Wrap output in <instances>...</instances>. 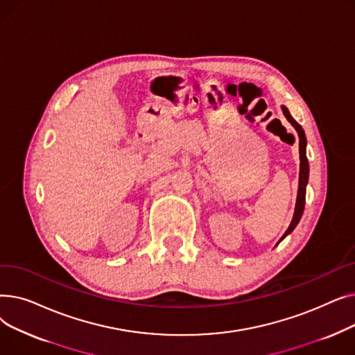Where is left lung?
<instances>
[{
  "instance_id": "1",
  "label": "left lung",
  "mask_w": 355,
  "mask_h": 355,
  "mask_svg": "<svg viewBox=\"0 0 355 355\" xmlns=\"http://www.w3.org/2000/svg\"><path fill=\"white\" fill-rule=\"evenodd\" d=\"M284 115L286 116V119L295 126L297 135H300V158H301V170H300V187H297V198H296V207H295V214L293 218L291 221V225L288 227V230L285 232L284 237L285 239L295 227L297 223H300L302 213H304V207H305V191H306V184H308V175H309V164H308V158H306V138H305V132L302 126L297 123L289 114V110L284 106ZM281 239V240H282Z\"/></svg>"
}]
</instances>
